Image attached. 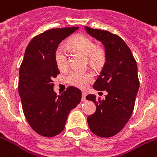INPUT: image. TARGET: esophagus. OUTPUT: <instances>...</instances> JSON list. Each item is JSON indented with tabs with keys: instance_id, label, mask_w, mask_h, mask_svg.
<instances>
[{
	"instance_id": "esophagus-1",
	"label": "esophagus",
	"mask_w": 157,
	"mask_h": 157,
	"mask_svg": "<svg viewBox=\"0 0 157 157\" xmlns=\"http://www.w3.org/2000/svg\"><path fill=\"white\" fill-rule=\"evenodd\" d=\"M85 97H86V93H85V92H82V98H81V101H86Z\"/></svg>"
}]
</instances>
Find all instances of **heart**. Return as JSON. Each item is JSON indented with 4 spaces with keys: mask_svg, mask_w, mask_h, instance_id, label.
Returning <instances> with one entry per match:
<instances>
[{
    "mask_svg": "<svg viewBox=\"0 0 157 157\" xmlns=\"http://www.w3.org/2000/svg\"><path fill=\"white\" fill-rule=\"evenodd\" d=\"M70 46L78 52L89 56L90 62L98 63L102 58L101 51L96 48V44L90 37L84 34H77L71 39ZM55 61L59 69L64 70L67 67V55L63 45L59 46L55 53ZM94 73L90 71L72 70L67 74L65 80L67 84L77 88L85 89L94 81Z\"/></svg>",
    "mask_w": 157,
    "mask_h": 157,
    "instance_id": "heart-1",
    "label": "heart"
}]
</instances>
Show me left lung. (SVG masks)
Instances as JSON below:
<instances>
[{
	"mask_svg": "<svg viewBox=\"0 0 157 157\" xmlns=\"http://www.w3.org/2000/svg\"><path fill=\"white\" fill-rule=\"evenodd\" d=\"M89 34L105 47V62L94 84L98 91H105L104 100L89 94L87 100L96 105V112L87 118L91 132L99 137H112L121 132L133 112L140 87L137 64L128 46L117 34L85 26Z\"/></svg>",
	"mask_w": 157,
	"mask_h": 157,
	"instance_id": "1",
	"label": "left lung"
}]
</instances>
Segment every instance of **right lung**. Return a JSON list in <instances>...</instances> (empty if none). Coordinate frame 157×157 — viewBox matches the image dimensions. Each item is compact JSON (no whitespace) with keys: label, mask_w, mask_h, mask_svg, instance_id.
<instances>
[{"label":"right lung","mask_w":157,"mask_h":157,"mask_svg":"<svg viewBox=\"0 0 157 157\" xmlns=\"http://www.w3.org/2000/svg\"><path fill=\"white\" fill-rule=\"evenodd\" d=\"M79 27L52 29L36 35L25 49L19 70L18 93L25 117L34 132L53 137L65 127L69 112L81 100V91L74 86L60 95L53 90V79L59 74L55 61L59 44Z\"/></svg>","instance_id":"add662e5"}]
</instances>
